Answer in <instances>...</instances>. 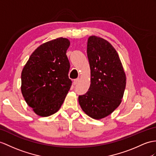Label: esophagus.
Wrapping results in <instances>:
<instances>
[{
    "label": "esophagus",
    "mask_w": 156,
    "mask_h": 156,
    "mask_svg": "<svg viewBox=\"0 0 156 156\" xmlns=\"http://www.w3.org/2000/svg\"><path fill=\"white\" fill-rule=\"evenodd\" d=\"M79 81V78H77V79H75V80H74V81H73V83H74V85H76V84H77L78 83V82Z\"/></svg>",
    "instance_id": "34e87169"
}]
</instances>
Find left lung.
Returning <instances> with one entry per match:
<instances>
[{"label":"left lung","instance_id":"1","mask_svg":"<svg viewBox=\"0 0 156 156\" xmlns=\"http://www.w3.org/2000/svg\"><path fill=\"white\" fill-rule=\"evenodd\" d=\"M90 85L79 103L87 115L95 120L108 116L122 102L126 77L117 51L107 40L90 36L87 40Z\"/></svg>","mask_w":156,"mask_h":156}]
</instances>
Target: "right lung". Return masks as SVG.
I'll return each instance as SVG.
<instances>
[{
	"label": "right lung",
	"mask_w": 156,
	"mask_h": 156,
	"mask_svg": "<svg viewBox=\"0 0 156 156\" xmlns=\"http://www.w3.org/2000/svg\"><path fill=\"white\" fill-rule=\"evenodd\" d=\"M69 45L66 37L42 44L22 69V94L37 115L46 117L58 112L70 89V64L66 55Z\"/></svg>",
	"instance_id": "add662e5"
}]
</instances>
